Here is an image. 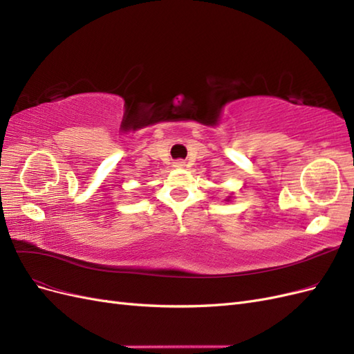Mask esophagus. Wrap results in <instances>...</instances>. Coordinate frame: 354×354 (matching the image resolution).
<instances>
[{"mask_svg": "<svg viewBox=\"0 0 354 354\" xmlns=\"http://www.w3.org/2000/svg\"><path fill=\"white\" fill-rule=\"evenodd\" d=\"M185 165H186V162H185V160H181V159H178V160H176V162H174L176 168H183Z\"/></svg>", "mask_w": 354, "mask_h": 354, "instance_id": "1", "label": "esophagus"}]
</instances>
